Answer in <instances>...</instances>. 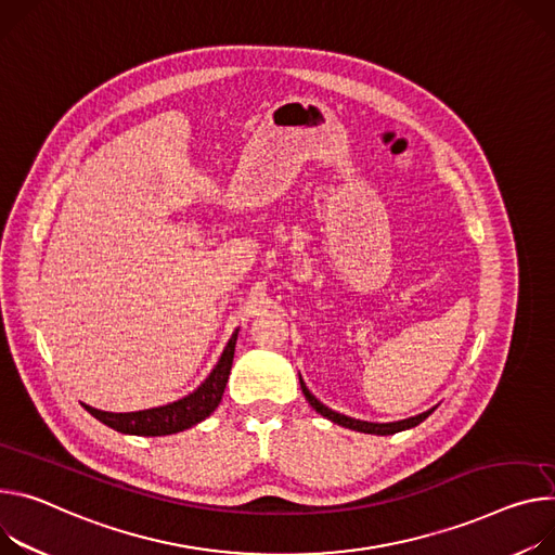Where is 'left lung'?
<instances>
[{"instance_id":"left-lung-1","label":"left lung","mask_w":555,"mask_h":555,"mask_svg":"<svg viewBox=\"0 0 555 555\" xmlns=\"http://www.w3.org/2000/svg\"><path fill=\"white\" fill-rule=\"evenodd\" d=\"M298 380H300V389H304V393H306V398H308V402L310 405L321 414V416H325V418H330L332 423H336V425H340V427H347V429H354V431H363V434H376V436H389V434H396V431H402V429H412V427H416V425H421L436 408H431V410H427V412H423V414H418V416H412V418H405V421H398V423H367V421H357V418H349V416H343V414H338V412H332L330 408H325L323 402L317 398V396H312V391L306 387V383H304V378L298 376Z\"/></svg>"}]
</instances>
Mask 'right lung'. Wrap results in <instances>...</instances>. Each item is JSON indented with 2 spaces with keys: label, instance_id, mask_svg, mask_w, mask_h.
<instances>
[{
  "label": "right lung",
  "instance_id": "1",
  "mask_svg": "<svg viewBox=\"0 0 555 555\" xmlns=\"http://www.w3.org/2000/svg\"><path fill=\"white\" fill-rule=\"evenodd\" d=\"M236 334L228 340L223 354L210 376L201 383L192 393L168 402V405L153 408V410H141V412H128V414H113V412H102L83 405L96 421H102L104 425L113 427L115 431L121 434H132V436H168L177 434L183 429L194 427L196 423L206 421L221 402L232 361H234V347H236Z\"/></svg>",
  "mask_w": 555,
  "mask_h": 555
}]
</instances>
